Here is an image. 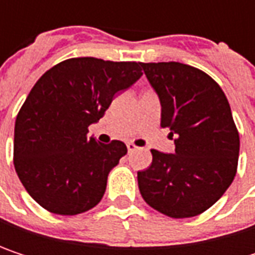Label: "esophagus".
Wrapping results in <instances>:
<instances>
[{
	"label": "esophagus",
	"instance_id": "esophagus-1",
	"mask_svg": "<svg viewBox=\"0 0 255 255\" xmlns=\"http://www.w3.org/2000/svg\"><path fill=\"white\" fill-rule=\"evenodd\" d=\"M127 149H128V153H131V152L137 150V146H135V144H132V143H127Z\"/></svg>",
	"mask_w": 255,
	"mask_h": 255
}]
</instances>
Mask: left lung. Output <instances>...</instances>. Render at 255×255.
<instances>
[{
	"instance_id": "left-lung-1",
	"label": "left lung",
	"mask_w": 255,
	"mask_h": 255,
	"mask_svg": "<svg viewBox=\"0 0 255 255\" xmlns=\"http://www.w3.org/2000/svg\"><path fill=\"white\" fill-rule=\"evenodd\" d=\"M161 102V127L176 152L152 149V164L137 173L138 189L153 210L195 217L213 207L236 176L239 132L220 85L201 69L178 62L141 63Z\"/></svg>"
}]
</instances>
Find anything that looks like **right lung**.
Instances as JSON below:
<instances>
[{
  "instance_id": "1",
  "label": "right lung",
  "mask_w": 255,
  "mask_h": 255,
  "mask_svg": "<svg viewBox=\"0 0 255 255\" xmlns=\"http://www.w3.org/2000/svg\"><path fill=\"white\" fill-rule=\"evenodd\" d=\"M140 62L74 57L36 81L14 126L13 161L27 193L53 214L77 216L96 207L109 171L127 153L120 140L88 137L118 91L141 77Z\"/></svg>"
}]
</instances>
